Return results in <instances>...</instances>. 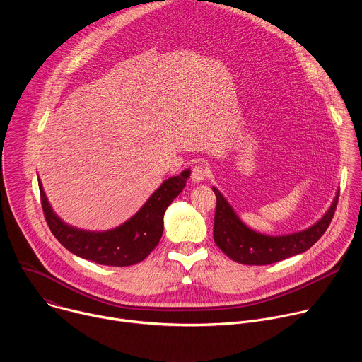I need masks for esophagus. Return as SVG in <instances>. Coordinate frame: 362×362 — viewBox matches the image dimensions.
<instances>
[{
	"instance_id": "obj_1",
	"label": "esophagus",
	"mask_w": 362,
	"mask_h": 362,
	"mask_svg": "<svg viewBox=\"0 0 362 362\" xmlns=\"http://www.w3.org/2000/svg\"><path fill=\"white\" fill-rule=\"evenodd\" d=\"M208 175H209L208 166H204V165L200 163V165H197V166L193 168L190 177H192V180H193L194 183H200V182H203L206 177H208Z\"/></svg>"
}]
</instances>
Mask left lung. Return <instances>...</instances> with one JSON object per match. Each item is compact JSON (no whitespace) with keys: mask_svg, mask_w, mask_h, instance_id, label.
Instances as JSON below:
<instances>
[{"mask_svg":"<svg viewBox=\"0 0 362 362\" xmlns=\"http://www.w3.org/2000/svg\"><path fill=\"white\" fill-rule=\"evenodd\" d=\"M212 189L216 194L214 239L232 261L243 265H269L308 250L328 229L339 194L338 190L329 209L313 226L289 235L272 236L247 228L225 196L216 187Z\"/></svg>","mask_w":362,"mask_h":362,"instance_id":"obj_1","label":"left lung"}]
</instances>
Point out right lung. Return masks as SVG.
<instances>
[{
  "mask_svg": "<svg viewBox=\"0 0 362 362\" xmlns=\"http://www.w3.org/2000/svg\"><path fill=\"white\" fill-rule=\"evenodd\" d=\"M189 176L190 170L186 169L179 176L166 179L129 221L103 232L84 230L67 225L51 208L40 180L38 186L48 228L66 249L83 259L100 265L130 267L146 259L158 246L163 233L165 212L183 190Z\"/></svg>",
  "mask_w": 362,
  "mask_h": 362,
  "instance_id": "obj_1",
  "label": "right lung"
}]
</instances>
